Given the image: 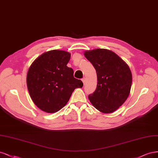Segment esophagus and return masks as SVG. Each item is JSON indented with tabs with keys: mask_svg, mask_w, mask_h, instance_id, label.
I'll return each mask as SVG.
<instances>
[{
	"mask_svg": "<svg viewBox=\"0 0 158 158\" xmlns=\"http://www.w3.org/2000/svg\"><path fill=\"white\" fill-rule=\"evenodd\" d=\"M82 81H83V84L85 85V83H86V78H85V77L83 78V79H82Z\"/></svg>",
	"mask_w": 158,
	"mask_h": 158,
	"instance_id": "obj_1",
	"label": "esophagus"
}]
</instances>
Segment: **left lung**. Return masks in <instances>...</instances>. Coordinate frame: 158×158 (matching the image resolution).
<instances>
[{"instance_id": "obj_1", "label": "left lung", "mask_w": 158, "mask_h": 158, "mask_svg": "<svg viewBox=\"0 0 158 158\" xmlns=\"http://www.w3.org/2000/svg\"><path fill=\"white\" fill-rule=\"evenodd\" d=\"M84 55L97 74V86L93 94L89 96L90 102L102 113L114 112L130 94L132 73L129 65L110 50H86Z\"/></svg>"}]
</instances>
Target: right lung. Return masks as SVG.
Returning a JSON list of instances; mask_svg holds the SVG:
<instances>
[{"instance_id":"1","label":"right lung","mask_w":158,"mask_h":158,"mask_svg":"<svg viewBox=\"0 0 158 158\" xmlns=\"http://www.w3.org/2000/svg\"><path fill=\"white\" fill-rule=\"evenodd\" d=\"M69 52L53 50L35 59L27 74L30 96L39 109L55 113L68 103L74 90L82 88L83 83L73 77V70L67 64Z\"/></svg>"}]
</instances>
